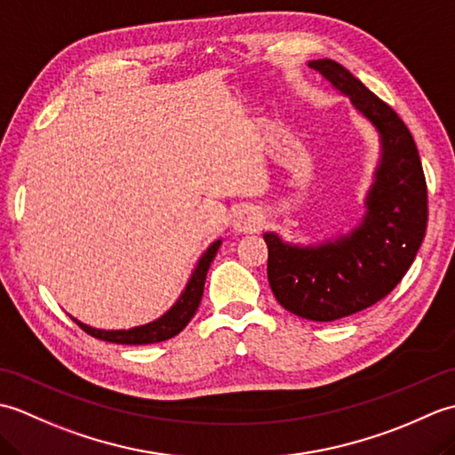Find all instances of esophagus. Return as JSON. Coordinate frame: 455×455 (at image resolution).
<instances>
[{"mask_svg": "<svg viewBox=\"0 0 455 455\" xmlns=\"http://www.w3.org/2000/svg\"><path fill=\"white\" fill-rule=\"evenodd\" d=\"M233 227L236 233H258L264 228V215L256 207H244L235 215Z\"/></svg>", "mask_w": 455, "mask_h": 455, "instance_id": "obj_1", "label": "esophagus"}]
</instances>
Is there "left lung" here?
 <instances>
[{
  "label": "left lung",
  "mask_w": 455,
  "mask_h": 455,
  "mask_svg": "<svg viewBox=\"0 0 455 455\" xmlns=\"http://www.w3.org/2000/svg\"><path fill=\"white\" fill-rule=\"evenodd\" d=\"M381 134V164L367 215L352 235L324 244L289 246L267 233V282L277 303L308 321L331 323L381 301L399 285L427 235L428 189L419 148L387 103L331 58L308 62Z\"/></svg>",
  "instance_id": "8db88e82"
}]
</instances>
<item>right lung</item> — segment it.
I'll return each instance as SVG.
<instances>
[{
    "label": "right lung",
    "mask_w": 455,
    "mask_h": 455,
    "mask_svg": "<svg viewBox=\"0 0 455 455\" xmlns=\"http://www.w3.org/2000/svg\"><path fill=\"white\" fill-rule=\"evenodd\" d=\"M219 246H220V240L212 243L207 252L201 256L196 272H193L186 291H183L180 297V301L173 305L162 318H158V321L144 324V326L131 328V331H98V328L85 326L74 318L76 324H78L84 332H88L90 336L98 338V340L113 342V344H131V346L162 342V340H168V338H172V336L180 334L197 311L201 297H203V287H205L207 269L212 262V258H215Z\"/></svg>",
    "instance_id": "add662e5"
}]
</instances>
